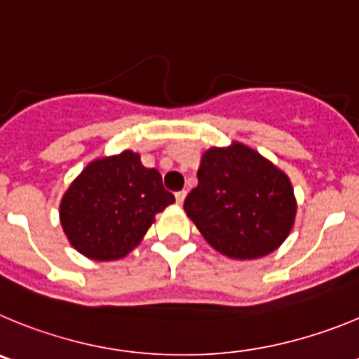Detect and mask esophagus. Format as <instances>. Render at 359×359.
Returning a JSON list of instances; mask_svg holds the SVG:
<instances>
[{
  "instance_id": "1",
  "label": "esophagus",
  "mask_w": 359,
  "mask_h": 359,
  "mask_svg": "<svg viewBox=\"0 0 359 359\" xmlns=\"http://www.w3.org/2000/svg\"><path fill=\"white\" fill-rule=\"evenodd\" d=\"M186 195H187L186 191H177V193H175L177 203H180V205H182V202H184V200H186Z\"/></svg>"
}]
</instances>
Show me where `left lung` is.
Returning <instances> with one entry per match:
<instances>
[{
  "label": "left lung",
  "instance_id": "8db88e82",
  "mask_svg": "<svg viewBox=\"0 0 359 359\" xmlns=\"http://www.w3.org/2000/svg\"><path fill=\"white\" fill-rule=\"evenodd\" d=\"M198 184L184 202L203 240L238 261L272 254L292 232L297 200L290 177L240 141L202 154Z\"/></svg>",
  "mask_w": 359,
  "mask_h": 359
}]
</instances>
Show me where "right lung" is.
<instances>
[{
	"instance_id": "obj_1",
	"label": "right lung",
	"mask_w": 359,
	"mask_h": 359,
	"mask_svg": "<svg viewBox=\"0 0 359 359\" xmlns=\"http://www.w3.org/2000/svg\"><path fill=\"white\" fill-rule=\"evenodd\" d=\"M175 202L156 168L123 150L83 168L60 200V225L71 247L93 261L128 256L143 241L157 212Z\"/></svg>"
}]
</instances>
